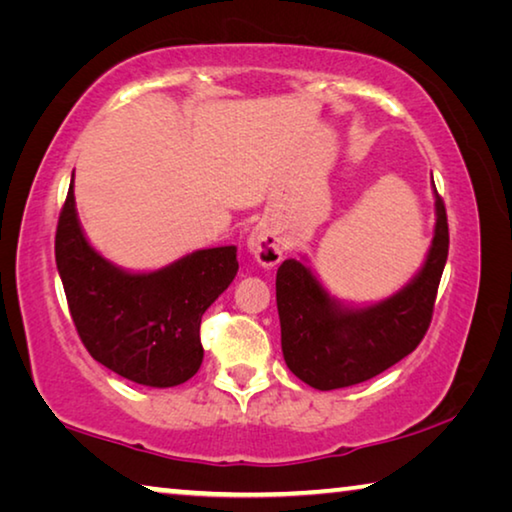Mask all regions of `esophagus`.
<instances>
[{"instance_id": "1", "label": "esophagus", "mask_w": 512, "mask_h": 512, "mask_svg": "<svg viewBox=\"0 0 512 512\" xmlns=\"http://www.w3.org/2000/svg\"><path fill=\"white\" fill-rule=\"evenodd\" d=\"M246 246L250 250V255L257 259V264L273 268L282 262L280 237H277L273 230H268L266 225H257V228H253V232L248 235Z\"/></svg>"}]
</instances>
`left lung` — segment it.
<instances>
[{"mask_svg":"<svg viewBox=\"0 0 512 512\" xmlns=\"http://www.w3.org/2000/svg\"><path fill=\"white\" fill-rule=\"evenodd\" d=\"M433 194L436 230L427 259L391 298L361 309L343 307L305 262L284 259L277 268L282 354L293 375L311 388L334 391L361 384L395 366L424 339L449 250L447 212L436 185Z\"/></svg>","mask_w":512,"mask_h":512,"instance_id":"left-lung-1","label":"left lung"}]
</instances>
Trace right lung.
<instances>
[{"instance_id": "obj_1", "label": "right lung", "mask_w": 512, "mask_h": 512, "mask_svg": "<svg viewBox=\"0 0 512 512\" xmlns=\"http://www.w3.org/2000/svg\"><path fill=\"white\" fill-rule=\"evenodd\" d=\"M56 266L92 359L151 388L192 379L203 363L201 318L239 271L237 248H205L151 273L108 262L85 239L72 185L58 216Z\"/></svg>"}]
</instances>
